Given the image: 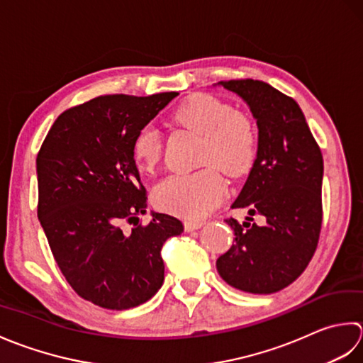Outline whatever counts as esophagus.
<instances>
[{"label": "esophagus", "instance_id": "obj_1", "mask_svg": "<svg viewBox=\"0 0 363 363\" xmlns=\"http://www.w3.org/2000/svg\"><path fill=\"white\" fill-rule=\"evenodd\" d=\"M203 225V220H184V230L194 232Z\"/></svg>", "mask_w": 363, "mask_h": 363}]
</instances>
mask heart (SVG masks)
<instances>
[{
  "label": "heart",
  "mask_w": 363,
  "mask_h": 363,
  "mask_svg": "<svg viewBox=\"0 0 363 363\" xmlns=\"http://www.w3.org/2000/svg\"><path fill=\"white\" fill-rule=\"evenodd\" d=\"M175 119L202 136L201 162L213 164L228 177L247 174L258 155V131L249 116L206 94L192 95L175 111ZM133 158L143 171H153L161 158V136L145 125L133 139ZM225 183L216 169L206 166L196 172L166 177L153 189L160 210L186 219H201L218 206Z\"/></svg>",
  "instance_id": "1"
}]
</instances>
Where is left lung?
<instances>
[{
  "label": "left lung",
  "mask_w": 363,
  "mask_h": 363,
  "mask_svg": "<svg viewBox=\"0 0 363 363\" xmlns=\"http://www.w3.org/2000/svg\"><path fill=\"white\" fill-rule=\"evenodd\" d=\"M219 86L247 103L258 127V155L232 208H249L267 220L257 226L225 223L232 247L216 262L236 290L271 294L293 284L318 246L323 223V155L298 103L264 81L230 79Z\"/></svg>",
  "instance_id": "left-lung-1"
}]
</instances>
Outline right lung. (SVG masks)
I'll return each instance as SVG.
<instances>
[{"mask_svg":"<svg viewBox=\"0 0 363 363\" xmlns=\"http://www.w3.org/2000/svg\"><path fill=\"white\" fill-rule=\"evenodd\" d=\"M179 92L101 95L57 117L37 155V216L65 280L109 310L149 301L164 280L161 247L183 224L147 208L133 139ZM133 223L127 231L123 224Z\"/></svg>","mask_w":363,"mask_h":363,"instance_id":"1","label":"right lung"}]
</instances>
